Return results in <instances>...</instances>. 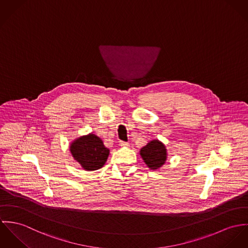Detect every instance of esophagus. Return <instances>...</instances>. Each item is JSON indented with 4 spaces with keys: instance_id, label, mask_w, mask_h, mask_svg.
<instances>
[{
    "instance_id": "1",
    "label": "esophagus",
    "mask_w": 248,
    "mask_h": 248,
    "mask_svg": "<svg viewBox=\"0 0 248 248\" xmlns=\"http://www.w3.org/2000/svg\"><path fill=\"white\" fill-rule=\"evenodd\" d=\"M120 145H121L122 147H125V146H128V142H127V141L121 140V141H120Z\"/></svg>"
}]
</instances>
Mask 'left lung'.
Listing matches in <instances>:
<instances>
[{"label": "left lung", "instance_id": "1", "mask_svg": "<svg viewBox=\"0 0 248 248\" xmlns=\"http://www.w3.org/2000/svg\"><path fill=\"white\" fill-rule=\"evenodd\" d=\"M140 154L150 169H158L161 167L165 164L167 155L165 144L158 140L149 141L140 149Z\"/></svg>", "mask_w": 248, "mask_h": 248}]
</instances>
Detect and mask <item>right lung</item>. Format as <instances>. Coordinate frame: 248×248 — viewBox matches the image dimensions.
I'll return each mask as SVG.
<instances>
[{
	"instance_id": "1",
	"label": "right lung",
	"mask_w": 248,
	"mask_h": 248,
	"mask_svg": "<svg viewBox=\"0 0 248 248\" xmlns=\"http://www.w3.org/2000/svg\"><path fill=\"white\" fill-rule=\"evenodd\" d=\"M70 152L74 160L87 171L102 168L109 155V149L104 145L100 138L94 134H88L75 140L70 145Z\"/></svg>"
}]
</instances>
